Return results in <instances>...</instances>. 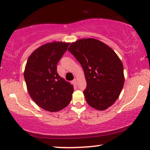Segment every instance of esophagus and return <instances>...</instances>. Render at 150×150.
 Wrapping results in <instances>:
<instances>
[{
  "mask_svg": "<svg viewBox=\"0 0 150 150\" xmlns=\"http://www.w3.org/2000/svg\"><path fill=\"white\" fill-rule=\"evenodd\" d=\"M73 83H74V84H75V85L77 84V79L76 78L73 79Z\"/></svg>",
  "mask_w": 150,
  "mask_h": 150,
  "instance_id": "esophagus-1",
  "label": "esophagus"
}]
</instances>
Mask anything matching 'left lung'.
I'll list each match as a JSON object with an SVG mask.
<instances>
[{"label": "left lung", "instance_id": "8db88e82", "mask_svg": "<svg viewBox=\"0 0 150 150\" xmlns=\"http://www.w3.org/2000/svg\"><path fill=\"white\" fill-rule=\"evenodd\" d=\"M68 50L84 71L86 88L83 91L90 106L104 110L118 99L124 84L123 66L118 55L102 42L80 39Z\"/></svg>", "mask_w": 150, "mask_h": 150}]
</instances>
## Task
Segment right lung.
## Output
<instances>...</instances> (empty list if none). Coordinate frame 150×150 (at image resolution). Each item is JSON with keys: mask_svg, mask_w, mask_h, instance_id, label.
<instances>
[{"mask_svg": "<svg viewBox=\"0 0 150 150\" xmlns=\"http://www.w3.org/2000/svg\"><path fill=\"white\" fill-rule=\"evenodd\" d=\"M69 45L63 42L45 44L31 53L26 64L24 77L30 97L47 111L61 110L71 101L73 86L57 72V63Z\"/></svg>", "mask_w": 150, "mask_h": 150, "instance_id": "obj_1", "label": "right lung"}]
</instances>
